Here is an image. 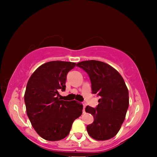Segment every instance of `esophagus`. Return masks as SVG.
<instances>
[{
	"instance_id": "34e87169",
	"label": "esophagus",
	"mask_w": 157,
	"mask_h": 157,
	"mask_svg": "<svg viewBox=\"0 0 157 157\" xmlns=\"http://www.w3.org/2000/svg\"><path fill=\"white\" fill-rule=\"evenodd\" d=\"M86 104L85 103H83V113H85V107H86Z\"/></svg>"
}]
</instances>
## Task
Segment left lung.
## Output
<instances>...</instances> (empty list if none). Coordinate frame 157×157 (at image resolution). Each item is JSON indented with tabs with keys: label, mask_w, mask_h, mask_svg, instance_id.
<instances>
[{
	"label": "left lung",
	"mask_w": 157,
	"mask_h": 157,
	"mask_svg": "<svg viewBox=\"0 0 157 157\" xmlns=\"http://www.w3.org/2000/svg\"><path fill=\"white\" fill-rule=\"evenodd\" d=\"M76 66L87 73L92 94L100 97L96 108L86 106L85 109L94 118L93 123L86 127L88 134L98 140L110 139L120 130L129 107L125 82L115 68L102 62L84 61Z\"/></svg>",
	"instance_id": "left-lung-1"
}]
</instances>
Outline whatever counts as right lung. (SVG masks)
<instances>
[{
	"mask_svg": "<svg viewBox=\"0 0 157 157\" xmlns=\"http://www.w3.org/2000/svg\"><path fill=\"white\" fill-rule=\"evenodd\" d=\"M75 63L52 61L39 66L30 76L24 95L26 112L33 128L44 139H64L73 121L82 115L83 105L73 100H60L66 89L67 73Z\"/></svg>",
	"mask_w": 157,
	"mask_h": 157,
	"instance_id": "1",
	"label": "right lung"
}]
</instances>
